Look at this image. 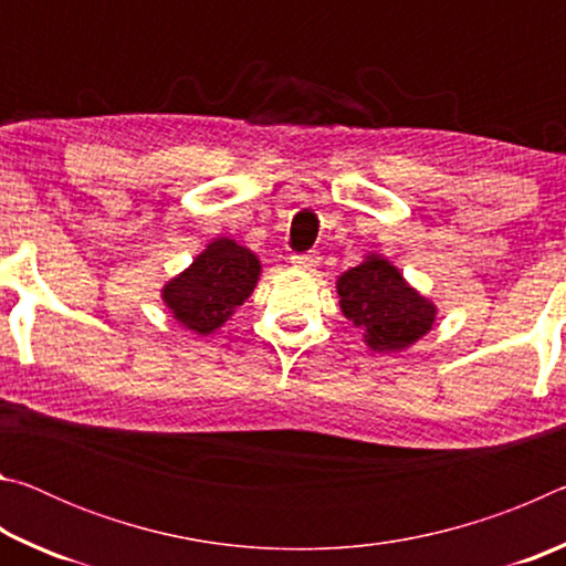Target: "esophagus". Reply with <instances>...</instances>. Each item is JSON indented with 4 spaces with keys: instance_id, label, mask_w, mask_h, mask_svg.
<instances>
[{
    "instance_id": "obj_1",
    "label": "esophagus",
    "mask_w": 566,
    "mask_h": 566,
    "mask_svg": "<svg viewBox=\"0 0 566 566\" xmlns=\"http://www.w3.org/2000/svg\"><path fill=\"white\" fill-rule=\"evenodd\" d=\"M292 264H294V266H300V270L312 272V270H317V266H319V254H317V252L294 254V256H292Z\"/></svg>"
}]
</instances>
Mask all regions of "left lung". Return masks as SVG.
Listing matches in <instances>:
<instances>
[{"label": "left lung", "mask_w": 566, "mask_h": 566, "mask_svg": "<svg viewBox=\"0 0 566 566\" xmlns=\"http://www.w3.org/2000/svg\"><path fill=\"white\" fill-rule=\"evenodd\" d=\"M339 310L364 332L371 352L395 354L432 329L437 306L421 296L381 254H367L337 280Z\"/></svg>", "instance_id": "obj_1"}]
</instances>
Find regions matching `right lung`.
Listing matches in <instances>:
<instances>
[{"mask_svg": "<svg viewBox=\"0 0 566 566\" xmlns=\"http://www.w3.org/2000/svg\"><path fill=\"white\" fill-rule=\"evenodd\" d=\"M260 274V256L252 249L217 237L185 272L161 286V302L181 327L207 337L249 300Z\"/></svg>", "mask_w": 566, "mask_h": 566, "instance_id": "obj_1", "label": "right lung"}]
</instances>
